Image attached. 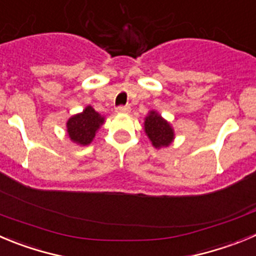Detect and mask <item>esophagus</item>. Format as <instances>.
<instances>
[{"label":"esophagus","mask_w":256,"mask_h":256,"mask_svg":"<svg viewBox=\"0 0 256 256\" xmlns=\"http://www.w3.org/2000/svg\"><path fill=\"white\" fill-rule=\"evenodd\" d=\"M130 110V106H118L116 108V112L117 114H128Z\"/></svg>","instance_id":"1"}]
</instances>
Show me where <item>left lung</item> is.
Returning a JSON list of instances; mask_svg holds the SVG:
<instances>
[{
  "mask_svg": "<svg viewBox=\"0 0 256 256\" xmlns=\"http://www.w3.org/2000/svg\"><path fill=\"white\" fill-rule=\"evenodd\" d=\"M144 130L152 146L156 149L169 146L174 140L173 128L156 111H150L145 117Z\"/></svg>",
  "mask_w": 256,
  "mask_h": 256,
  "instance_id": "obj_1",
  "label": "left lung"
}]
</instances>
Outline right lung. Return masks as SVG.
Here are the masks:
<instances>
[{
    "mask_svg": "<svg viewBox=\"0 0 256 256\" xmlns=\"http://www.w3.org/2000/svg\"><path fill=\"white\" fill-rule=\"evenodd\" d=\"M104 117L96 112L92 106H87L80 114H74L66 121L69 139L78 145H90L96 132L104 125Z\"/></svg>",
    "mask_w": 256,
    "mask_h": 256,
    "instance_id": "right-lung-1",
    "label": "right lung"
}]
</instances>
